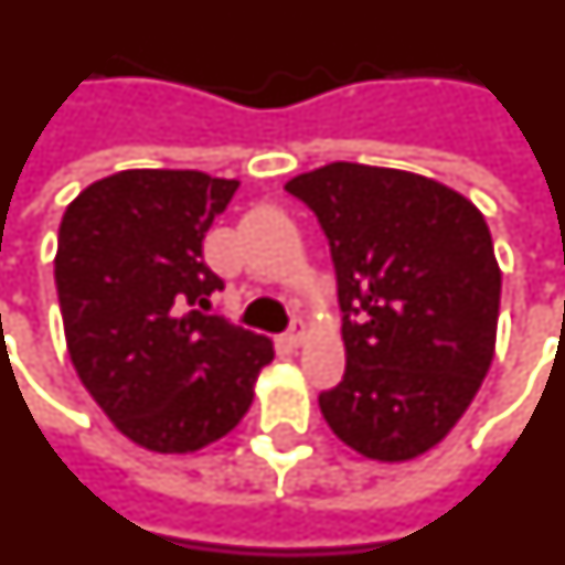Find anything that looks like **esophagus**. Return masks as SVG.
Wrapping results in <instances>:
<instances>
[{"mask_svg":"<svg viewBox=\"0 0 565 565\" xmlns=\"http://www.w3.org/2000/svg\"><path fill=\"white\" fill-rule=\"evenodd\" d=\"M305 335H307V330H305V321H292L290 324V330H287V333H284V341H287V344H290V348H298V344H301V341H305Z\"/></svg>","mask_w":565,"mask_h":565,"instance_id":"obj_1","label":"esophagus"}]
</instances>
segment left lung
Here are the masks:
<instances>
[{"instance_id": "8db88e82", "label": "left lung", "mask_w": 565, "mask_h": 565, "mask_svg": "<svg viewBox=\"0 0 565 565\" xmlns=\"http://www.w3.org/2000/svg\"><path fill=\"white\" fill-rule=\"evenodd\" d=\"M287 192L319 217L339 284L348 367L319 393L353 451L402 462L434 448L494 359L502 275L486 217L399 169L330 163Z\"/></svg>"}]
</instances>
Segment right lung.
Returning <instances> with one entry per match:
<instances>
[{
	"label": "right lung",
	"instance_id": "right-lung-1",
	"mask_svg": "<svg viewBox=\"0 0 565 565\" xmlns=\"http://www.w3.org/2000/svg\"><path fill=\"white\" fill-rule=\"evenodd\" d=\"M238 180L129 169L77 194L54 278L71 362L117 430L158 454L230 434L253 405L273 341L212 316L224 281L203 238Z\"/></svg>",
	"mask_w": 565,
	"mask_h": 565
}]
</instances>
